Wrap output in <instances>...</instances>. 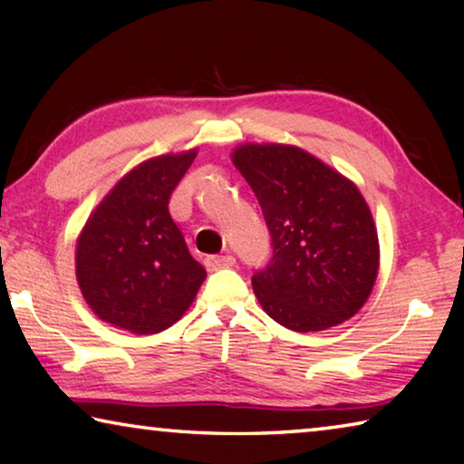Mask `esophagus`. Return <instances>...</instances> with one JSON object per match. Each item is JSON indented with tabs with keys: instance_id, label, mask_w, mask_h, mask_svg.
Masks as SVG:
<instances>
[{
	"instance_id": "34e87169",
	"label": "esophagus",
	"mask_w": 464,
	"mask_h": 464,
	"mask_svg": "<svg viewBox=\"0 0 464 464\" xmlns=\"http://www.w3.org/2000/svg\"><path fill=\"white\" fill-rule=\"evenodd\" d=\"M235 264V257L233 256H208L207 260H204V266H207L208 270H218V268H229V266Z\"/></svg>"
}]
</instances>
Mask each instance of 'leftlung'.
I'll use <instances>...</instances> for the list:
<instances>
[{
  "label": "left lung",
  "mask_w": 464,
  "mask_h": 464,
  "mask_svg": "<svg viewBox=\"0 0 464 464\" xmlns=\"http://www.w3.org/2000/svg\"><path fill=\"white\" fill-rule=\"evenodd\" d=\"M231 160L272 235V262L251 278L266 315L324 332L362 309L379 274V235L358 186L295 145L246 143Z\"/></svg>",
  "instance_id": "left-lung-1"
}]
</instances>
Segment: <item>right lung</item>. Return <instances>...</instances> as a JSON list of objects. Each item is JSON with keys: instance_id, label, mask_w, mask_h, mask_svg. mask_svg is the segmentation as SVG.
<instances>
[{"instance_id": "1", "label": "right lung", "mask_w": 464, "mask_h": 464, "mask_svg": "<svg viewBox=\"0 0 464 464\" xmlns=\"http://www.w3.org/2000/svg\"><path fill=\"white\" fill-rule=\"evenodd\" d=\"M198 149L139 163L93 208L75 247L85 303L106 324L160 334L190 309L207 270L169 215V196Z\"/></svg>"}]
</instances>
